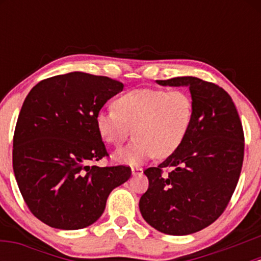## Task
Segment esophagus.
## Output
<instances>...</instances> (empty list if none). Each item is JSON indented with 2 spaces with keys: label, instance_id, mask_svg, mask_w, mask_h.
Returning a JSON list of instances; mask_svg holds the SVG:
<instances>
[{
  "label": "esophagus",
  "instance_id": "34e87169",
  "mask_svg": "<svg viewBox=\"0 0 261 261\" xmlns=\"http://www.w3.org/2000/svg\"><path fill=\"white\" fill-rule=\"evenodd\" d=\"M143 169L141 168V167H133L131 168V173H133V175H141L142 174Z\"/></svg>",
  "mask_w": 261,
  "mask_h": 261
}]
</instances>
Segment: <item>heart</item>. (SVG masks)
<instances>
[{"mask_svg": "<svg viewBox=\"0 0 261 261\" xmlns=\"http://www.w3.org/2000/svg\"><path fill=\"white\" fill-rule=\"evenodd\" d=\"M114 107L95 114V127L114 147H120L134 133L133 142L114 154L116 162L128 166H139L154 155L162 160L178 151L195 114L193 98L184 89H133L120 95Z\"/></svg>", "mask_w": 261, "mask_h": 261, "instance_id": "b5f03b06", "label": "heart"}]
</instances>
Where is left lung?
Returning a JSON list of instances; mask_svg holds the SVG:
<instances>
[{
	"label": "left lung",
	"mask_w": 261,
	"mask_h": 261,
	"mask_svg": "<svg viewBox=\"0 0 261 261\" xmlns=\"http://www.w3.org/2000/svg\"><path fill=\"white\" fill-rule=\"evenodd\" d=\"M157 83L189 87L195 114L178 151L143 172L148 189L139 206L153 228L187 236L214 223L228 205L243 166V126L232 98L220 86L191 76ZM166 168L171 170L163 175Z\"/></svg>",
	"instance_id": "1"
}]
</instances>
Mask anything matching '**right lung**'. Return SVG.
I'll use <instances>...</instances> for the list:
<instances>
[{
  "instance_id": "obj_1",
  "label": "right lung",
  "mask_w": 261,
  "mask_h": 261,
  "mask_svg": "<svg viewBox=\"0 0 261 261\" xmlns=\"http://www.w3.org/2000/svg\"><path fill=\"white\" fill-rule=\"evenodd\" d=\"M124 85L106 76L70 72L43 80L27 95L13 136V172L23 199L53 228L94 223L127 166L97 167L108 155L95 114Z\"/></svg>"
}]
</instances>
